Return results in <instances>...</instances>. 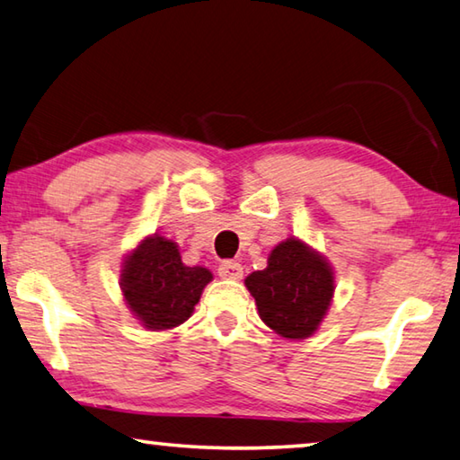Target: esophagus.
<instances>
[{
    "label": "esophagus",
    "mask_w": 460,
    "mask_h": 460,
    "mask_svg": "<svg viewBox=\"0 0 460 460\" xmlns=\"http://www.w3.org/2000/svg\"><path fill=\"white\" fill-rule=\"evenodd\" d=\"M219 276L225 279H241L243 276V268L235 260H225L219 266Z\"/></svg>",
    "instance_id": "esophagus-1"
}]
</instances>
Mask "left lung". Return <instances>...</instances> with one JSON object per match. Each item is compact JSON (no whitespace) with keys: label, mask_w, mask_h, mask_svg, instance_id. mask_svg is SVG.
<instances>
[{"label":"left lung","mask_w":460,"mask_h":460,"mask_svg":"<svg viewBox=\"0 0 460 460\" xmlns=\"http://www.w3.org/2000/svg\"><path fill=\"white\" fill-rule=\"evenodd\" d=\"M260 318L279 337H313L329 313L334 271L323 253L298 237H288L271 249L268 268L245 278Z\"/></svg>","instance_id":"1"}]
</instances>
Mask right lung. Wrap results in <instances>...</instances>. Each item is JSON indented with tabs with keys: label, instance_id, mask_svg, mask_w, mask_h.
Returning <instances> with one entry per match:
<instances>
[{
	"label": "right lung",
	"instance_id": "obj_1",
	"mask_svg": "<svg viewBox=\"0 0 460 460\" xmlns=\"http://www.w3.org/2000/svg\"><path fill=\"white\" fill-rule=\"evenodd\" d=\"M213 274L202 266H184L181 249L160 233L147 235L121 263L123 300L147 331H168L192 316Z\"/></svg>",
	"mask_w": 460,
	"mask_h": 460
}]
</instances>
